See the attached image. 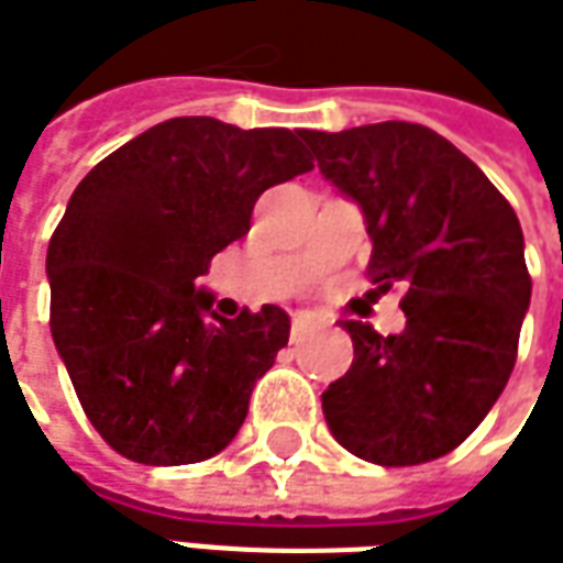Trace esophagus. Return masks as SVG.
<instances>
[{"instance_id": "34e87169", "label": "esophagus", "mask_w": 563, "mask_h": 563, "mask_svg": "<svg viewBox=\"0 0 563 563\" xmlns=\"http://www.w3.org/2000/svg\"><path fill=\"white\" fill-rule=\"evenodd\" d=\"M314 323H318V318L308 314V311H296L292 314V330H305V327H314Z\"/></svg>"}]
</instances>
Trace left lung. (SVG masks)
<instances>
[{
  "label": "left lung",
  "instance_id": "8db88e82",
  "mask_svg": "<svg viewBox=\"0 0 563 563\" xmlns=\"http://www.w3.org/2000/svg\"><path fill=\"white\" fill-rule=\"evenodd\" d=\"M320 174L358 205L367 274L405 286V330L345 320L355 361L323 393L333 439L383 467L449 455L489 415L517 361L533 283L508 199L445 136L383 121L305 130Z\"/></svg>",
  "mask_w": 563,
  "mask_h": 563
}]
</instances>
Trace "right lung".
I'll return each mask as SVG.
<instances>
[{
    "instance_id": "obj_1",
    "label": "right lung",
    "mask_w": 563,
    "mask_h": 563,
    "mask_svg": "<svg viewBox=\"0 0 563 563\" xmlns=\"http://www.w3.org/2000/svg\"><path fill=\"white\" fill-rule=\"evenodd\" d=\"M305 130L170 118L74 189L46 255L52 340L89 423L118 455L177 467L240 433L289 342L277 305L227 320L196 286L243 240L264 189L308 174Z\"/></svg>"
}]
</instances>
